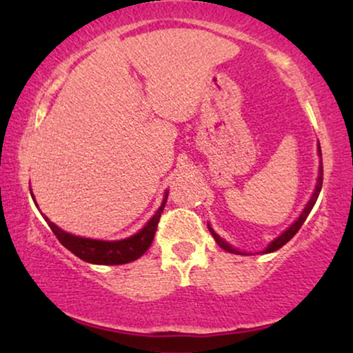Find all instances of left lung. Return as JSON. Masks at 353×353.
Returning a JSON list of instances; mask_svg holds the SVG:
<instances>
[{"instance_id":"8db88e82","label":"left lung","mask_w":353,"mask_h":353,"mask_svg":"<svg viewBox=\"0 0 353 353\" xmlns=\"http://www.w3.org/2000/svg\"><path fill=\"white\" fill-rule=\"evenodd\" d=\"M318 152H319V154H321V147H319L318 145ZM321 185H323V161H321V168H319V177H318V185H316V190H314V194H313V196L312 199H310V201H308V205L305 206V210L302 211V214L299 216V219L295 221V223L290 225V228L288 229V231L285 232H283L281 234V236L278 237V239H274V241H272L270 245L266 247V250H265V253H270V252H274V250H279L281 247L283 245H285V243H288L290 239H292L295 234L299 232V229L302 228V224L305 223V219H307V216L310 214V211H312V208L314 206V203H316V199H318V195H319V192H321ZM210 231H211V234H213V237H214V241L218 242V245L221 247V248H224L225 252H231V253H241V252H237L236 248H232L231 245H228V243H225L223 239H221L218 234H214L213 232V229L210 228Z\"/></svg>"}]
</instances>
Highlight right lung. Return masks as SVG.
I'll return each mask as SVG.
<instances>
[{
	"label": "right lung",
	"instance_id": "add662e5",
	"mask_svg": "<svg viewBox=\"0 0 353 353\" xmlns=\"http://www.w3.org/2000/svg\"><path fill=\"white\" fill-rule=\"evenodd\" d=\"M168 201V194L164 196L161 206L154 213L152 219L148 221V224L145 225L142 231L135 234V236L124 239V241H114V242H105V241H95V239H83L72 236V234L64 232L63 229H59L58 225L45 216V221L48 223L51 231L56 236V239L68 248L69 252H72L75 256H79L81 260L87 263H95V265H124V263H130L137 260L148 250L152 245L154 232H157L159 218L164 210V205Z\"/></svg>",
	"mask_w": 353,
	"mask_h": 353
}]
</instances>
